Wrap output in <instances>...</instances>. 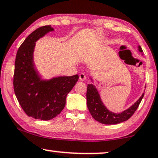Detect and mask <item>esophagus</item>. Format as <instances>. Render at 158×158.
I'll use <instances>...</instances> for the list:
<instances>
[{
	"label": "esophagus",
	"mask_w": 158,
	"mask_h": 158,
	"mask_svg": "<svg viewBox=\"0 0 158 158\" xmlns=\"http://www.w3.org/2000/svg\"><path fill=\"white\" fill-rule=\"evenodd\" d=\"M79 79L80 81H84L86 79V75L84 74V73H81L79 74Z\"/></svg>",
	"instance_id": "34e87169"
}]
</instances>
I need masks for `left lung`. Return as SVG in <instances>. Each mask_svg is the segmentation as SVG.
Returning a JSON list of instances; mask_svg holds the SVG:
<instances>
[{
  "instance_id": "8db88e82",
  "label": "left lung",
  "mask_w": 158,
  "mask_h": 158,
  "mask_svg": "<svg viewBox=\"0 0 158 158\" xmlns=\"http://www.w3.org/2000/svg\"><path fill=\"white\" fill-rule=\"evenodd\" d=\"M138 48L139 52H143L141 46H139ZM143 97L144 94L127 110L119 114H115L109 111L104 105L94 86L92 84H88L86 91V104L90 114L95 120L104 124H116L127 121L134 114Z\"/></svg>"
}]
</instances>
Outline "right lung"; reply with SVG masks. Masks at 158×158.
Listing matches in <instances>:
<instances>
[{
	"instance_id": "right-lung-1",
	"label": "right lung",
	"mask_w": 158,
	"mask_h": 158,
	"mask_svg": "<svg viewBox=\"0 0 158 158\" xmlns=\"http://www.w3.org/2000/svg\"><path fill=\"white\" fill-rule=\"evenodd\" d=\"M54 28L41 26L26 38L18 50L15 61L13 89L16 98L28 117L50 120L59 114L66 97L78 81V74L44 81L34 68L35 42Z\"/></svg>"
}]
</instances>
